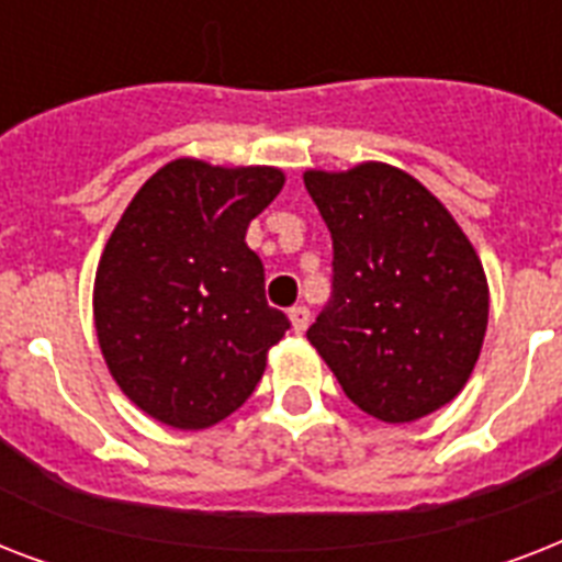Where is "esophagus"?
Segmentation results:
<instances>
[{
	"label": "esophagus",
	"mask_w": 562,
	"mask_h": 562,
	"mask_svg": "<svg viewBox=\"0 0 562 562\" xmlns=\"http://www.w3.org/2000/svg\"><path fill=\"white\" fill-rule=\"evenodd\" d=\"M289 317H291V326H294V333L303 335V333H306V329H308V321H312V312H308V306H303V303H300V306H291Z\"/></svg>",
	"instance_id": "obj_1"
}]
</instances>
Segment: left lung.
<instances>
[{"label": "left lung", "mask_w": 562, "mask_h": 562, "mask_svg": "<svg viewBox=\"0 0 562 562\" xmlns=\"http://www.w3.org/2000/svg\"><path fill=\"white\" fill-rule=\"evenodd\" d=\"M333 236V294L306 338L344 393L384 423L452 402L479 361L490 294L470 238L405 171H306Z\"/></svg>", "instance_id": "left-lung-1"}]
</instances>
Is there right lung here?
I'll return each instance as SVG.
<instances>
[{
	"mask_svg": "<svg viewBox=\"0 0 562 562\" xmlns=\"http://www.w3.org/2000/svg\"><path fill=\"white\" fill-rule=\"evenodd\" d=\"M280 169L162 166L136 192L95 271V333L119 387L145 414L198 431L241 408L289 317L265 300L247 224Z\"/></svg>",
	"mask_w": 562,
	"mask_h": 562,
	"instance_id": "right-lung-1",
	"label": "right lung"
}]
</instances>
